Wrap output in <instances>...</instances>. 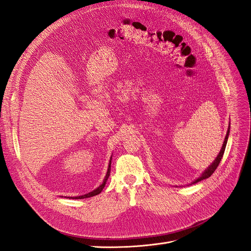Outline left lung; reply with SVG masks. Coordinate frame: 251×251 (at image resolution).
<instances>
[{"mask_svg":"<svg viewBox=\"0 0 251 251\" xmlns=\"http://www.w3.org/2000/svg\"><path fill=\"white\" fill-rule=\"evenodd\" d=\"M228 135H229V127H228V131H227V134H226V136H225V139H224V142H223L222 149H221V151H220V153H219V155L217 156V158L215 159V161L212 162V163L208 166V168L203 172V174L201 175V176H200L198 179H197V180H195V181L193 182V183H197V182H199V181H201V180H204V179H206V178L210 177L211 175L214 174V172L217 170L218 165H219L220 161H221V159H222V157H223V155H224V151H225L226 144H227V139H228Z\"/></svg>","mask_w":251,"mask_h":251,"instance_id":"1","label":"left lung"}]
</instances>
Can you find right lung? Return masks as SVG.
Instances as JSON below:
<instances>
[{"mask_svg":"<svg viewBox=\"0 0 251 251\" xmlns=\"http://www.w3.org/2000/svg\"><path fill=\"white\" fill-rule=\"evenodd\" d=\"M111 160H112V157H111ZM111 160H110V163H109V168H108V172H107V175H105V177H104V179H103V182L102 183L98 186L96 189H94L93 192H91V193H89V194H86V195H82V196H78V197H70V198H72V199H85V198H90V197H93V196H96V195H98V194H100L101 193V191L103 189V187H104V185H105V183H107V180H108V178H109V176H110V172H111Z\"/></svg>","mask_w":251,"mask_h":251,"instance_id":"add662e5","label":"right lung"}]
</instances>
